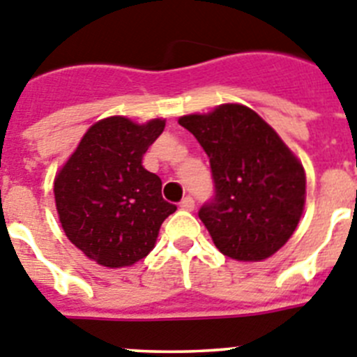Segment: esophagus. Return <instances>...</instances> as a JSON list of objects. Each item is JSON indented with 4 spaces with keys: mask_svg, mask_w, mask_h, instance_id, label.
Listing matches in <instances>:
<instances>
[{
    "mask_svg": "<svg viewBox=\"0 0 357 357\" xmlns=\"http://www.w3.org/2000/svg\"><path fill=\"white\" fill-rule=\"evenodd\" d=\"M181 208L182 211H195V200H192L191 196H185L184 200L181 202Z\"/></svg>",
    "mask_w": 357,
    "mask_h": 357,
    "instance_id": "obj_1",
    "label": "esophagus"
}]
</instances>
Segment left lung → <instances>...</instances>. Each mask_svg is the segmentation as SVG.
Wrapping results in <instances>:
<instances>
[{"label": "left lung", "mask_w": 357, "mask_h": 357, "mask_svg": "<svg viewBox=\"0 0 357 357\" xmlns=\"http://www.w3.org/2000/svg\"><path fill=\"white\" fill-rule=\"evenodd\" d=\"M178 123L211 159L214 198L198 212L215 248L241 261H260L290 238L305 208V168L253 109L223 104Z\"/></svg>", "instance_id": "1"}]
</instances>
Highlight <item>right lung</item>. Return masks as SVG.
I'll use <instances>...</instances> for the list:
<instances>
[{
	"instance_id": "obj_1",
	"label": "right lung",
	"mask_w": 357,
	"mask_h": 357,
	"mask_svg": "<svg viewBox=\"0 0 357 357\" xmlns=\"http://www.w3.org/2000/svg\"><path fill=\"white\" fill-rule=\"evenodd\" d=\"M162 130V119L143 126L126 116L100 120L54 178L65 235L100 266L116 269L145 258L162 221L176 211L162 198L161 178L142 165Z\"/></svg>"
}]
</instances>
